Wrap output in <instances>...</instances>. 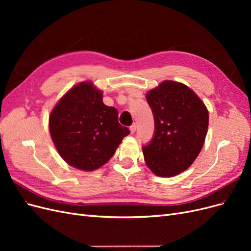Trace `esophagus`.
Returning a JSON list of instances; mask_svg holds the SVG:
<instances>
[{
	"mask_svg": "<svg viewBox=\"0 0 251 251\" xmlns=\"http://www.w3.org/2000/svg\"><path fill=\"white\" fill-rule=\"evenodd\" d=\"M136 128H137V125L136 124H133L131 126H130V131L132 134H134L136 132Z\"/></svg>",
	"mask_w": 251,
	"mask_h": 251,
	"instance_id": "esophagus-1",
	"label": "esophagus"
}]
</instances>
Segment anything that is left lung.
<instances>
[{"label":"left lung","instance_id":"left-lung-1","mask_svg":"<svg viewBox=\"0 0 251 251\" xmlns=\"http://www.w3.org/2000/svg\"><path fill=\"white\" fill-rule=\"evenodd\" d=\"M155 121L153 138L142 151L149 169L159 177H173L198 157L208 128V111L193 90L165 80L147 94Z\"/></svg>","mask_w":251,"mask_h":251}]
</instances>
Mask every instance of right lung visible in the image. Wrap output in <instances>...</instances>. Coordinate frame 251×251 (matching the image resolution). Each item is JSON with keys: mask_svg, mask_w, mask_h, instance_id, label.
I'll use <instances>...</instances> for the list:
<instances>
[{"mask_svg": "<svg viewBox=\"0 0 251 251\" xmlns=\"http://www.w3.org/2000/svg\"><path fill=\"white\" fill-rule=\"evenodd\" d=\"M51 138L73 168L94 171L107 163L130 134L118 123V112L102 102L101 91L83 81L60 98L49 118Z\"/></svg>", "mask_w": 251, "mask_h": 251, "instance_id": "add662e5", "label": "right lung"}]
</instances>
